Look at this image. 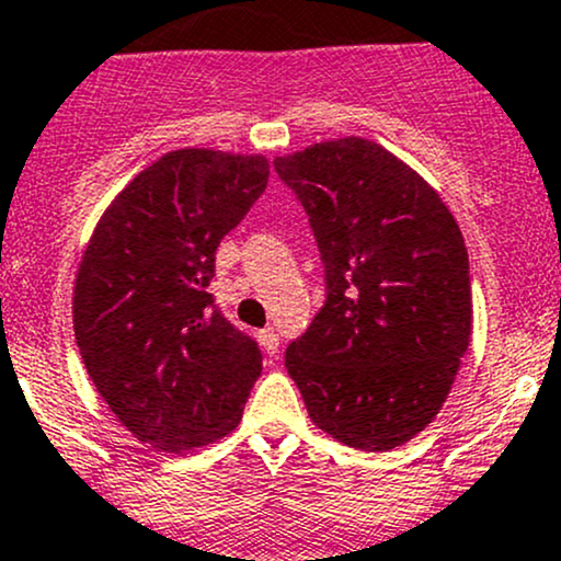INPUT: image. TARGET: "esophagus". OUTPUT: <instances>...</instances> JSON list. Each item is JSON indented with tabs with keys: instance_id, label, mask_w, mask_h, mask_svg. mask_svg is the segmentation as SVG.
<instances>
[{
	"instance_id": "1",
	"label": "esophagus",
	"mask_w": 561,
	"mask_h": 561,
	"mask_svg": "<svg viewBox=\"0 0 561 561\" xmlns=\"http://www.w3.org/2000/svg\"><path fill=\"white\" fill-rule=\"evenodd\" d=\"M257 339H261V346L265 350V355L274 357L276 352H279V333H276V328L261 330V335H257Z\"/></svg>"
}]
</instances>
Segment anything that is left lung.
Segmentation results:
<instances>
[{
  "mask_svg": "<svg viewBox=\"0 0 561 561\" xmlns=\"http://www.w3.org/2000/svg\"><path fill=\"white\" fill-rule=\"evenodd\" d=\"M325 263V306L285 352L311 422L363 451L422 433L473 330L462 231L409 163L370 139L317 141L274 161Z\"/></svg>",
  "mask_w": 561,
  "mask_h": 561,
  "instance_id": "8db88e82",
  "label": "left lung"
}]
</instances>
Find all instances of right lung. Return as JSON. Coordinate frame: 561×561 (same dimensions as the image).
<instances>
[{"label":"right lung","mask_w":561,"mask_h":561,"mask_svg":"<svg viewBox=\"0 0 561 561\" xmlns=\"http://www.w3.org/2000/svg\"><path fill=\"white\" fill-rule=\"evenodd\" d=\"M268 185L263 156L185 147L107 206L75 279V339L123 427L185 454L239 424L263 370L255 341L206 290L215 252Z\"/></svg>","instance_id":"1"}]
</instances>
